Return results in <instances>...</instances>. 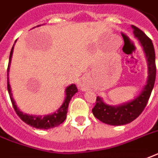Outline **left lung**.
Returning <instances> with one entry per match:
<instances>
[{
    "instance_id": "1",
    "label": "left lung",
    "mask_w": 158,
    "mask_h": 158,
    "mask_svg": "<svg viewBox=\"0 0 158 158\" xmlns=\"http://www.w3.org/2000/svg\"><path fill=\"white\" fill-rule=\"evenodd\" d=\"M131 28L145 55L148 66L147 80L139 95L124 104L111 106L104 102L100 96L96 97V104L92 109L94 116L102 122L111 126L127 125L139 117L147 105L156 80V55L152 41L139 28L132 25Z\"/></svg>"
}]
</instances>
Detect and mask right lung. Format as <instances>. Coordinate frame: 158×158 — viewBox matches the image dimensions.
I'll return each instance as SVG.
<instances>
[{
	"label": "right lung",
	"mask_w": 158,
	"mask_h": 158,
	"mask_svg": "<svg viewBox=\"0 0 158 158\" xmlns=\"http://www.w3.org/2000/svg\"><path fill=\"white\" fill-rule=\"evenodd\" d=\"M37 26V27H40ZM16 42V41H15ZM14 47L15 44L13 45L12 50L10 52V56H9V63H8V67H7V90H8V94L10 96L11 102L13 104V106L15 108L16 114H18L19 118L22 119L25 123H27V125L31 126L32 127H35L37 129H49V128H53L57 126H59L60 124L64 122L67 116V112H68V106L69 104V102L71 100V98L74 96V94L77 93V86L75 84H71V85L68 86L65 89V99L62 106L54 113L52 114H47V115H32V114H28L26 113H23L22 111L19 109L17 106L16 103H15V100L13 98V94L11 91V87L9 84V77H8V72H9V68H10L11 60H12V56H13V52H14Z\"/></svg>",
	"instance_id": "obj_1"
}]
</instances>
